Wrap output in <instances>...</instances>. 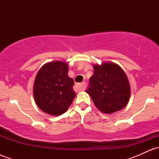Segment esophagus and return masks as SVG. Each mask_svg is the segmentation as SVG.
<instances>
[{"label": "esophagus", "instance_id": "obj_1", "mask_svg": "<svg viewBox=\"0 0 159 159\" xmlns=\"http://www.w3.org/2000/svg\"><path fill=\"white\" fill-rule=\"evenodd\" d=\"M84 84H85L84 82H82V83L77 84L76 86H77V87H78V89H79L80 90H83L84 89Z\"/></svg>", "mask_w": 159, "mask_h": 159}]
</instances>
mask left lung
Listing matches in <instances>:
<instances>
[{"mask_svg": "<svg viewBox=\"0 0 159 159\" xmlns=\"http://www.w3.org/2000/svg\"><path fill=\"white\" fill-rule=\"evenodd\" d=\"M93 69L86 92L96 107L105 114L123 109L130 97V86L124 71L113 63L94 65Z\"/></svg>", "mask_w": 159, "mask_h": 159, "instance_id": "obj_1", "label": "left lung"}]
</instances>
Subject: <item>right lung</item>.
I'll return each instance as SVG.
<instances>
[{"label": "right lung", "mask_w": 159, "mask_h": 159, "mask_svg": "<svg viewBox=\"0 0 159 159\" xmlns=\"http://www.w3.org/2000/svg\"><path fill=\"white\" fill-rule=\"evenodd\" d=\"M74 81L68 76V65L64 62L46 63L36 75L34 96L43 112L60 115L67 111L75 97Z\"/></svg>", "instance_id": "add662e5"}]
</instances>
